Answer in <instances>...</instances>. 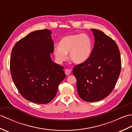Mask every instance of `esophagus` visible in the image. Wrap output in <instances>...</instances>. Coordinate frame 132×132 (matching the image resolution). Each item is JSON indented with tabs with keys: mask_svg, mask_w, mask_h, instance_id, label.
Here are the masks:
<instances>
[{
	"mask_svg": "<svg viewBox=\"0 0 132 132\" xmlns=\"http://www.w3.org/2000/svg\"><path fill=\"white\" fill-rule=\"evenodd\" d=\"M64 72H65V74L66 75H69L71 73V70L70 69H67L65 70V71H64Z\"/></svg>",
	"mask_w": 132,
	"mask_h": 132,
	"instance_id": "obj_1",
	"label": "esophagus"
}]
</instances>
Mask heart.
I'll use <instances>...</instances> for the list:
<instances>
[{
	"instance_id": "b5f03b06",
	"label": "heart",
	"mask_w": 132,
	"mask_h": 132,
	"mask_svg": "<svg viewBox=\"0 0 132 132\" xmlns=\"http://www.w3.org/2000/svg\"><path fill=\"white\" fill-rule=\"evenodd\" d=\"M93 49L90 37L85 33L64 36L53 50L56 61L61 63L66 60L67 53L74 63L81 64L88 60Z\"/></svg>"
}]
</instances>
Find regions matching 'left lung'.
I'll list each match as a JSON object with an SVG mask.
<instances>
[{
  "label": "left lung",
  "instance_id": "left-lung-1",
  "mask_svg": "<svg viewBox=\"0 0 132 132\" xmlns=\"http://www.w3.org/2000/svg\"><path fill=\"white\" fill-rule=\"evenodd\" d=\"M91 30L95 37L91 55L72 70L78 95L87 102H97L108 96L115 87L121 69L119 49L115 41L101 30Z\"/></svg>",
  "mask_w": 132,
  "mask_h": 132
}]
</instances>
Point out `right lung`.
Returning <instances> with one entry per match:
<instances>
[{"instance_id": "add662e5", "label": "right lung", "mask_w": 132, "mask_h": 132, "mask_svg": "<svg viewBox=\"0 0 132 132\" xmlns=\"http://www.w3.org/2000/svg\"><path fill=\"white\" fill-rule=\"evenodd\" d=\"M48 29L36 30L14 45L10 60L12 80L22 96L30 102L47 104L54 98L66 77L63 67L53 62L54 43Z\"/></svg>"}]
</instances>
